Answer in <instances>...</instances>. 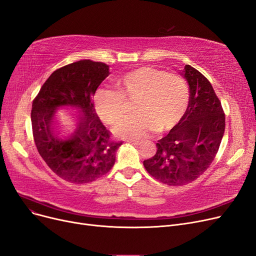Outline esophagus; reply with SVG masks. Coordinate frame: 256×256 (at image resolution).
I'll return each mask as SVG.
<instances>
[{"label":"esophagus","mask_w":256,"mask_h":256,"mask_svg":"<svg viewBox=\"0 0 256 256\" xmlns=\"http://www.w3.org/2000/svg\"><path fill=\"white\" fill-rule=\"evenodd\" d=\"M130 144H132V146H141V142L140 141H132V140H130L128 141Z\"/></svg>","instance_id":"1"}]
</instances>
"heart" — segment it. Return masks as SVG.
Listing matches in <instances>:
<instances>
[{
  "mask_svg": "<svg viewBox=\"0 0 256 256\" xmlns=\"http://www.w3.org/2000/svg\"><path fill=\"white\" fill-rule=\"evenodd\" d=\"M118 94L99 90L94 97L95 110L106 124H115L122 116L126 102H134L135 115L121 119L114 128L116 137L140 140L152 130L168 132L183 120L190 104V94L179 76L166 74L150 66H140L115 80Z\"/></svg>",
  "mask_w": 256,
  "mask_h": 256,
  "instance_id": "heart-1",
  "label": "heart"
}]
</instances>
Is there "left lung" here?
Returning a JSON list of instances; mask_svg holds the SVG:
<instances>
[{"label": "left lung", "instance_id": "obj_1", "mask_svg": "<svg viewBox=\"0 0 256 256\" xmlns=\"http://www.w3.org/2000/svg\"><path fill=\"white\" fill-rule=\"evenodd\" d=\"M180 74L190 86L187 112L174 130L156 143L157 152L144 160L148 172L170 186L190 183L214 161L225 130V115L211 84L190 64Z\"/></svg>", "mask_w": 256, "mask_h": 256}]
</instances>
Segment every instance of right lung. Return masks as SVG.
<instances>
[{"instance_id":"right-lung-1","label":"right lung","mask_w":256,"mask_h":256,"mask_svg":"<svg viewBox=\"0 0 256 256\" xmlns=\"http://www.w3.org/2000/svg\"><path fill=\"white\" fill-rule=\"evenodd\" d=\"M108 69L88 60L66 64L49 76L32 104L38 150L50 170L68 182H92L115 164L122 142L110 141L92 102Z\"/></svg>"}]
</instances>
